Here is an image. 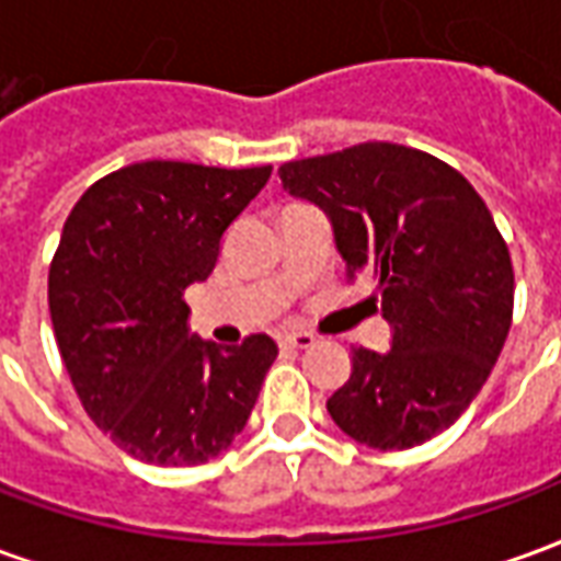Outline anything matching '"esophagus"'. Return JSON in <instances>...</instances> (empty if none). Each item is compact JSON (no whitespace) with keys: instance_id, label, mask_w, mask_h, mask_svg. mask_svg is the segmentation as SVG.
I'll return each mask as SVG.
<instances>
[{"instance_id":"obj_1","label":"esophagus","mask_w":561,"mask_h":561,"mask_svg":"<svg viewBox=\"0 0 561 561\" xmlns=\"http://www.w3.org/2000/svg\"><path fill=\"white\" fill-rule=\"evenodd\" d=\"M282 342H285L288 348H300V352H304V348H312V345H316V336L306 333V330H297V333H285Z\"/></svg>"}]
</instances>
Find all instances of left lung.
<instances>
[{
  "instance_id": "obj_1",
  "label": "left lung",
  "mask_w": 561,
  "mask_h": 561,
  "mask_svg": "<svg viewBox=\"0 0 561 561\" xmlns=\"http://www.w3.org/2000/svg\"><path fill=\"white\" fill-rule=\"evenodd\" d=\"M282 185L328 213L348 276L378 282L390 348L352 352L328 400L354 442L405 450L481 393L511 330L514 267L490 209L450 164L400 144L285 161Z\"/></svg>"
}]
</instances>
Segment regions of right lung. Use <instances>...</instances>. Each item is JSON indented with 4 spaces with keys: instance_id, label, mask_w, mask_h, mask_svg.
Wrapping results in <instances>:
<instances>
[{
    "instance_id": "right-lung-1",
    "label": "right lung",
    "mask_w": 561,
    "mask_h": 561,
    "mask_svg": "<svg viewBox=\"0 0 561 561\" xmlns=\"http://www.w3.org/2000/svg\"><path fill=\"white\" fill-rule=\"evenodd\" d=\"M270 171L140 161L92 183L66 219L47 279L56 345L87 414L128 457L201 466L255 409L276 342L197 340L183 294L213 273Z\"/></svg>"
}]
</instances>
